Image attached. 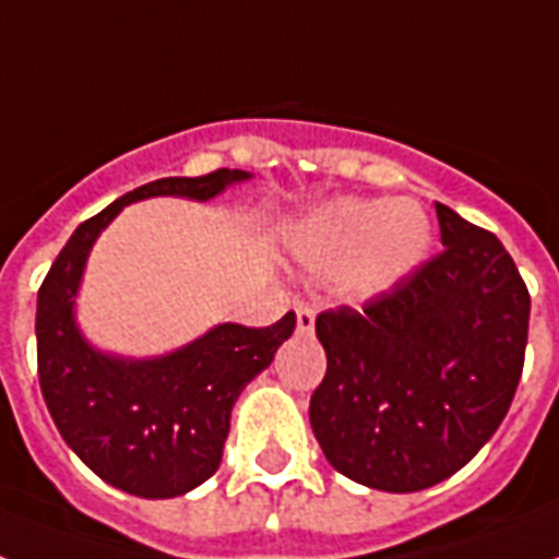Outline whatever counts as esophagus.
I'll list each match as a JSON object with an SVG mask.
<instances>
[{
  "mask_svg": "<svg viewBox=\"0 0 559 559\" xmlns=\"http://www.w3.org/2000/svg\"><path fill=\"white\" fill-rule=\"evenodd\" d=\"M295 319H298V333H312V326H316V312H312L310 307L298 304V307H295Z\"/></svg>",
  "mask_w": 559,
  "mask_h": 559,
  "instance_id": "obj_1",
  "label": "esophagus"
}]
</instances>
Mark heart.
<instances>
[{"label":"heart","mask_w":559,"mask_h":559,"mask_svg":"<svg viewBox=\"0 0 559 559\" xmlns=\"http://www.w3.org/2000/svg\"><path fill=\"white\" fill-rule=\"evenodd\" d=\"M430 221L413 201L335 198L287 229V247L301 266L335 272L350 301H373L402 287L428 258Z\"/></svg>","instance_id":"obj_1"}]
</instances>
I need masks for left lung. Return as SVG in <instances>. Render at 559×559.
Instances as JSON below:
<instances>
[{
  "label": "left lung",
  "instance_id": "left-lung-1",
  "mask_svg": "<svg viewBox=\"0 0 559 559\" xmlns=\"http://www.w3.org/2000/svg\"><path fill=\"white\" fill-rule=\"evenodd\" d=\"M442 252L365 312H321L310 425L326 462L376 491L442 483L506 419L531 298L500 238L437 203Z\"/></svg>",
  "mask_w": 559,
  "mask_h": 559
}]
</instances>
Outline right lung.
Returning <instances> with one entry per match:
<instances>
[{"mask_svg":"<svg viewBox=\"0 0 559 559\" xmlns=\"http://www.w3.org/2000/svg\"><path fill=\"white\" fill-rule=\"evenodd\" d=\"M249 171L163 177L122 194L74 229L36 298L39 388L66 444L99 479L143 500H169L206 483L224 456L238 396L295 330V312L272 326L215 324L163 356L99 350L76 321V295L97 238L129 203L186 198L206 203Z\"/></svg>","mask_w":559,"mask_h":559,"instance_id":"1","label":"right lung"}]
</instances>
